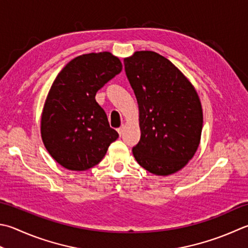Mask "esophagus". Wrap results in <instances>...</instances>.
<instances>
[{"instance_id": "34e87169", "label": "esophagus", "mask_w": 248, "mask_h": 248, "mask_svg": "<svg viewBox=\"0 0 248 248\" xmlns=\"http://www.w3.org/2000/svg\"><path fill=\"white\" fill-rule=\"evenodd\" d=\"M123 132H124V126H121L120 128H118V133H119L120 136H122V135H123Z\"/></svg>"}]
</instances>
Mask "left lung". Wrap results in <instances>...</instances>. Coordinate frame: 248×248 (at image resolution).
Here are the masks:
<instances>
[{
    "mask_svg": "<svg viewBox=\"0 0 248 248\" xmlns=\"http://www.w3.org/2000/svg\"><path fill=\"white\" fill-rule=\"evenodd\" d=\"M124 64L141 130L134 156L154 175L174 174L199 148L203 111L198 93L174 63L155 51H136Z\"/></svg>",
    "mask_w": 248,
    "mask_h": 248,
    "instance_id": "obj_1",
    "label": "left lung"
}]
</instances>
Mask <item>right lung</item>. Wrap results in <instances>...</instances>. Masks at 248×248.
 Masks as SVG:
<instances>
[{"mask_svg": "<svg viewBox=\"0 0 248 248\" xmlns=\"http://www.w3.org/2000/svg\"><path fill=\"white\" fill-rule=\"evenodd\" d=\"M122 71L109 51L81 55L56 77L41 119V136L51 157L70 170L97 165L119 137L110 127L96 93Z\"/></svg>", "mask_w": 248, "mask_h": 248, "instance_id": "right-lung-1", "label": "right lung"}]
</instances>
